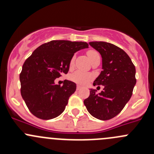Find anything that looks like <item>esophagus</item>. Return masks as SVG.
Segmentation results:
<instances>
[{"label": "esophagus", "instance_id": "obj_1", "mask_svg": "<svg viewBox=\"0 0 154 154\" xmlns=\"http://www.w3.org/2000/svg\"><path fill=\"white\" fill-rule=\"evenodd\" d=\"M81 88V86H79V85H77V90H80Z\"/></svg>", "mask_w": 154, "mask_h": 154}]
</instances>
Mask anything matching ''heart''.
<instances>
[{"mask_svg":"<svg viewBox=\"0 0 154 154\" xmlns=\"http://www.w3.org/2000/svg\"><path fill=\"white\" fill-rule=\"evenodd\" d=\"M86 54L88 56V59H89L90 62H92L93 60H94L95 59L97 58H100V54L97 52V51L95 50H93V49H90L86 51ZM74 58L72 57L70 60V67H72L73 65H74ZM92 77L90 74H87V73H84L83 71H75L74 73H73L72 74H71L70 76V79L71 80H72L73 82L74 83H77V84H80V85H86L88 82H89L90 80H91Z\"/></svg>","mask_w":154,"mask_h":154,"instance_id":"1","label":"heart"}]
</instances>
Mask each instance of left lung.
<instances>
[{"label": "left lung", "mask_w": 154, "mask_h": 154, "mask_svg": "<svg viewBox=\"0 0 154 154\" xmlns=\"http://www.w3.org/2000/svg\"><path fill=\"white\" fill-rule=\"evenodd\" d=\"M102 57L100 75L93 85L104 86L96 94L91 89L83 103L88 112L100 120H109L121 112L129 101L136 85V68L127 53L122 48L105 42H90Z\"/></svg>", "instance_id": "left-lung-1"}]
</instances>
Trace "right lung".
Segmentation results:
<instances>
[{
	"instance_id": "1",
	"label": "right lung",
	"mask_w": 154,
	"mask_h": 154,
	"mask_svg": "<svg viewBox=\"0 0 154 154\" xmlns=\"http://www.w3.org/2000/svg\"><path fill=\"white\" fill-rule=\"evenodd\" d=\"M88 47L84 42L53 40L37 48L25 60L20 74L21 94L33 116L48 120L63 113L76 84L65 80L61 86L54 80L68 72L74 53Z\"/></svg>"
}]
</instances>
